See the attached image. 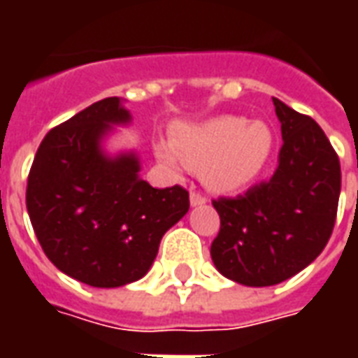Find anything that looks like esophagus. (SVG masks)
<instances>
[{"label":"esophagus","mask_w":358,"mask_h":358,"mask_svg":"<svg viewBox=\"0 0 358 358\" xmlns=\"http://www.w3.org/2000/svg\"><path fill=\"white\" fill-rule=\"evenodd\" d=\"M205 203H207V197H203L201 194H197V192H192V194H189V205H192V207H201Z\"/></svg>","instance_id":"obj_1"}]
</instances>
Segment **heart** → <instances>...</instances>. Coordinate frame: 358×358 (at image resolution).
Returning a JSON list of instances; mask_svg holds the SVG:
<instances>
[{"mask_svg": "<svg viewBox=\"0 0 358 358\" xmlns=\"http://www.w3.org/2000/svg\"><path fill=\"white\" fill-rule=\"evenodd\" d=\"M274 151V132L263 120L222 115L178 128L172 145H159L157 155L169 169L184 164L201 172L205 186L217 194H238L263 174Z\"/></svg>", "mask_w": 358, "mask_h": 358, "instance_id": "b5f03b06", "label": "heart"}]
</instances>
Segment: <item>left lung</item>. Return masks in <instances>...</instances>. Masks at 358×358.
Returning a JSON list of instances; mask_svg holds the SVG:
<instances>
[{"label":"left lung","instance_id":"left-lung-1","mask_svg":"<svg viewBox=\"0 0 358 358\" xmlns=\"http://www.w3.org/2000/svg\"><path fill=\"white\" fill-rule=\"evenodd\" d=\"M284 145L268 182L213 201L220 232L210 245L217 270L249 287L276 285L307 268L330 240L341 169L310 117L272 97Z\"/></svg>","mask_w":358,"mask_h":358}]
</instances>
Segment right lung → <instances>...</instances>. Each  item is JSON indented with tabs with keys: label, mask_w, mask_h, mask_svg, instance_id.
<instances>
[{
	"label": "right lung",
	"mask_w": 358,
	"mask_h": 358,
	"mask_svg": "<svg viewBox=\"0 0 358 358\" xmlns=\"http://www.w3.org/2000/svg\"><path fill=\"white\" fill-rule=\"evenodd\" d=\"M120 97L90 105L48 132L28 174L27 209L43 253L66 276L120 287L148 274L166 230L189 209L184 187L140 178L138 153L105 151L132 122Z\"/></svg>",
	"instance_id": "obj_1"
}]
</instances>
